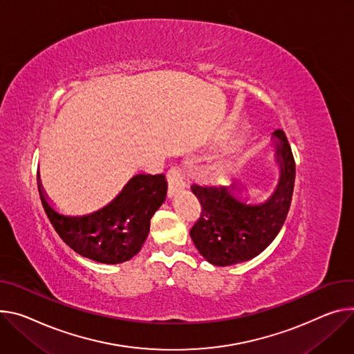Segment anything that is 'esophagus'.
<instances>
[{
  "label": "esophagus",
  "mask_w": 354,
  "mask_h": 354,
  "mask_svg": "<svg viewBox=\"0 0 354 354\" xmlns=\"http://www.w3.org/2000/svg\"><path fill=\"white\" fill-rule=\"evenodd\" d=\"M167 179L169 185V195H174L178 189H182L186 186L185 174L180 169V167H172L167 174Z\"/></svg>",
  "instance_id": "esophagus-1"
}]
</instances>
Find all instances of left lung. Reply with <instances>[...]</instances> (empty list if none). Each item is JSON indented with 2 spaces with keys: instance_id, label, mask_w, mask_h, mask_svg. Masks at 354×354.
<instances>
[{
  "instance_id": "obj_1",
  "label": "left lung",
  "mask_w": 354,
  "mask_h": 354,
  "mask_svg": "<svg viewBox=\"0 0 354 354\" xmlns=\"http://www.w3.org/2000/svg\"><path fill=\"white\" fill-rule=\"evenodd\" d=\"M277 137L279 183L274 195L260 206H247L232 196L233 189L220 185L194 183L192 192L201 203V216L190 237L205 259L226 267L254 259L263 252L283 226L294 195L295 159L282 130Z\"/></svg>"
}]
</instances>
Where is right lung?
<instances>
[{"instance_id":"obj_1","label":"right lung","mask_w":354,"mask_h":354,"mask_svg":"<svg viewBox=\"0 0 354 354\" xmlns=\"http://www.w3.org/2000/svg\"><path fill=\"white\" fill-rule=\"evenodd\" d=\"M44 210L59 237L86 259L104 264L131 260L149 233V221L167 195L164 174L137 175L104 209L83 217L56 213L38 185Z\"/></svg>"}]
</instances>
